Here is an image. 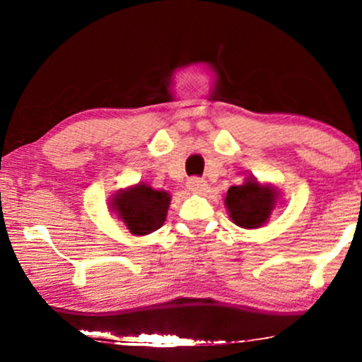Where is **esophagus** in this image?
I'll return each mask as SVG.
<instances>
[{
    "instance_id": "34e87169",
    "label": "esophagus",
    "mask_w": 362,
    "mask_h": 362,
    "mask_svg": "<svg viewBox=\"0 0 362 362\" xmlns=\"http://www.w3.org/2000/svg\"><path fill=\"white\" fill-rule=\"evenodd\" d=\"M187 185H189V189L192 190V192H195V194H202L207 189V184H206L204 178H199V177L189 178Z\"/></svg>"
}]
</instances>
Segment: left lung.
I'll return each mask as SVG.
<instances>
[{
    "instance_id": "obj_1",
    "label": "left lung",
    "mask_w": 362,
    "mask_h": 362,
    "mask_svg": "<svg viewBox=\"0 0 362 362\" xmlns=\"http://www.w3.org/2000/svg\"><path fill=\"white\" fill-rule=\"evenodd\" d=\"M277 194L269 187H260L255 180L228 189L226 204L230 218L242 228H259L269 219Z\"/></svg>"
}]
</instances>
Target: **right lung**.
<instances>
[{
	"instance_id": "obj_1",
	"label": "right lung",
	"mask_w": 362,
	"mask_h": 362,
	"mask_svg": "<svg viewBox=\"0 0 362 362\" xmlns=\"http://www.w3.org/2000/svg\"><path fill=\"white\" fill-rule=\"evenodd\" d=\"M112 206L131 233L148 235L163 224L170 206V195L163 190L139 184L119 192L112 201Z\"/></svg>"
}]
</instances>
